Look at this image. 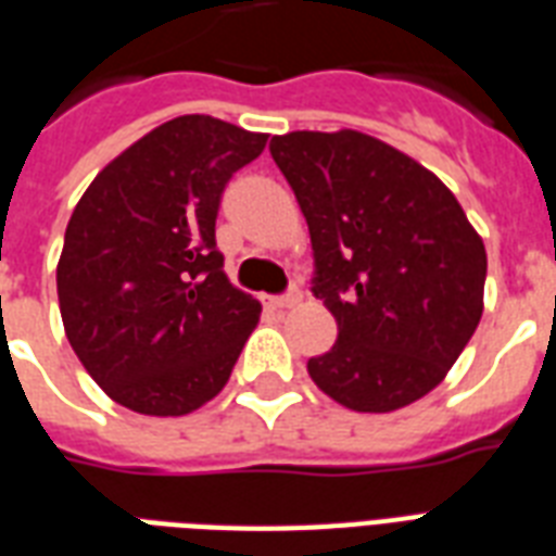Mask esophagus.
<instances>
[{
    "mask_svg": "<svg viewBox=\"0 0 556 556\" xmlns=\"http://www.w3.org/2000/svg\"><path fill=\"white\" fill-rule=\"evenodd\" d=\"M268 303H270V308H277V312L294 308V305L300 303V291H288V294H282V296H270Z\"/></svg>",
    "mask_w": 556,
    "mask_h": 556,
    "instance_id": "34e87169",
    "label": "esophagus"
}]
</instances>
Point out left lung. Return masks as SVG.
<instances>
[{
	"label": "left lung",
	"instance_id": "8db88e82",
	"mask_svg": "<svg viewBox=\"0 0 556 556\" xmlns=\"http://www.w3.org/2000/svg\"><path fill=\"white\" fill-rule=\"evenodd\" d=\"M270 155L312 233L314 296L338 343L308 375L355 413H392L439 387L484 308L488 253L441 178L371 135L288 132Z\"/></svg>",
	"mask_w": 556,
	"mask_h": 556
}]
</instances>
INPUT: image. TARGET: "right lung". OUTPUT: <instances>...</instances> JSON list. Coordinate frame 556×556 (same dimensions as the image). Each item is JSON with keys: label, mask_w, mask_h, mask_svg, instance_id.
I'll use <instances>...</instances> for the list:
<instances>
[{"label": "right lung", "mask_w": 556, "mask_h": 556, "mask_svg": "<svg viewBox=\"0 0 556 556\" xmlns=\"http://www.w3.org/2000/svg\"><path fill=\"white\" fill-rule=\"evenodd\" d=\"M268 135L210 115L155 126L77 201L56 296L94 383L141 415H187L225 389L262 305L227 279L216 216Z\"/></svg>", "instance_id": "add662e5"}]
</instances>
